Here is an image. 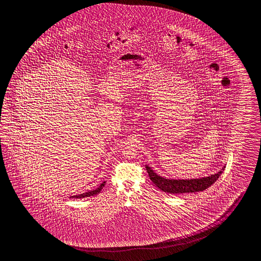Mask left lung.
<instances>
[{
	"label": "left lung",
	"instance_id": "obj_1",
	"mask_svg": "<svg viewBox=\"0 0 261 261\" xmlns=\"http://www.w3.org/2000/svg\"><path fill=\"white\" fill-rule=\"evenodd\" d=\"M148 176L153 184L160 188L162 191L170 194H182V193L200 192L211 187L212 184L216 182L220 177L222 171L212 174L207 177L199 178V179H190V180H170L165 179L156 172H153L149 166H146Z\"/></svg>",
	"mask_w": 261,
	"mask_h": 261
}]
</instances>
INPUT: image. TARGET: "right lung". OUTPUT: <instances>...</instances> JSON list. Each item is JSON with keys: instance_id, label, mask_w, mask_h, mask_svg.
Wrapping results in <instances>:
<instances>
[{"instance_id": "1", "label": "right lung", "mask_w": 261, "mask_h": 261, "mask_svg": "<svg viewBox=\"0 0 261 261\" xmlns=\"http://www.w3.org/2000/svg\"><path fill=\"white\" fill-rule=\"evenodd\" d=\"M105 182H102L97 189H95L93 191H89V192L84 193V194H81V195H79V196H73V197H74V198H84V197H90V196H95V195H97V194L100 192V190L105 186Z\"/></svg>"}]
</instances>
